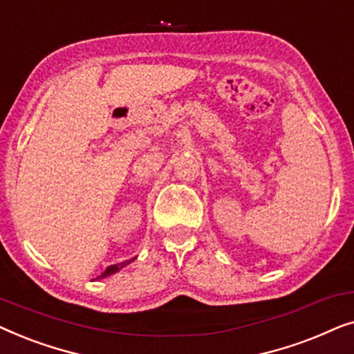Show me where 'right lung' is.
Listing matches in <instances>:
<instances>
[{"label": "right lung", "mask_w": 354, "mask_h": 354, "mask_svg": "<svg viewBox=\"0 0 354 354\" xmlns=\"http://www.w3.org/2000/svg\"><path fill=\"white\" fill-rule=\"evenodd\" d=\"M133 259H135V258H133ZM133 259L124 261V263H120V264H113V266H109V268H106L104 272L101 274L98 279H104V277H108V275H111V274H115V272H118V270H120V269H122V268H125V266H127V264L132 263Z\"/></svg>", "instance_id": "obj_1"}]
</instances>
